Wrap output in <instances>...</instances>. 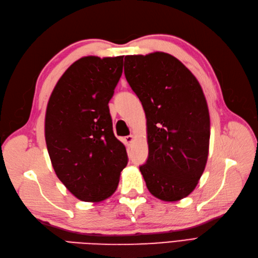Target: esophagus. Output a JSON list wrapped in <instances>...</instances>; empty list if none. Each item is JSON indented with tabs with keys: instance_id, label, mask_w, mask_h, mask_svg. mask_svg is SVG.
Here are the masks:
<instances>
[{
	"instance_id": "34e87169",
	"label": "esophagus",
	"mask_w": 258,
	"mask_h": 258,
	"mask_svg": "<svg viewBox=\"0 0 258 258\" xmlns=\"http://www.w3.org/2000/svg\"><path fill=\"white\" fill-rule=\"evenodd\" d=\"M135 141V137L132 136V135H130V136H127L126 138H124V142H126V144L127 145H131L132 144V142Z\"/></svg>"
}]
</instances>
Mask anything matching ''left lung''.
<instances>
[{
  "mask_svg": "<svg viewBox=\"0 0 258 258\" xmlns=\"http://www.w3.org/2000/svg\"><path fill=\"white\" fill-rule=\"evenodd\" d=\"M124 76L143 105L148 158L140 171L147 189L163 201L181 200L204 173L210 115L201 86L166 52L124 57Z\"/></svg>",
  "mask_w": 258,
  "mask_h": 258,
  "instance_id": "8db88e82",
  "label": "left lung"
}]
</instances>
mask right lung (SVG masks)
Returning <instances> with one entry per match:
<instances>
[{
  "label": "right lung",
  "mask_w": 258,
  "mask_h": 258,
  "mask_svg": "<svg viewBox=\"0 0 258 258\" xmlns=\"http://www.w3.org/2000/svg\"><path fill=\"white\" fill-rule=\"evenodd\" d=\"M122 62L123 56L75 61L54 86L46 108L45 140L51 165L82 201L112 196L128 163L126 147L114 136L108 108Z\"/></svg>",
  "instance_id": "1"
}]
</instances>
